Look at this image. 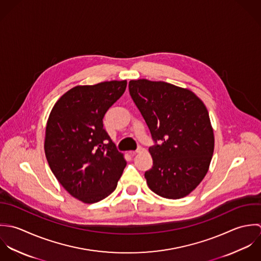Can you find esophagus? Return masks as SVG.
I'll return each mask as SVG.
<instances>
[{"instance_id":"esophagus-1","label":"esophagus","mask_w":261,"mask_h":261,"mask_svg":"<svg viewBox=\"0 0 261 261\" xmlns=\"http://www.w3.org/2000/svg\"><path fill=\"white\" fill-rule=\"evenodd\" d=\"M141 151H143V148L139 147V148H137V149H136V150H134V151H130L129 153H130L131 155H135L136 153H139V152H141Z\"/></svg>"}]
</instances>
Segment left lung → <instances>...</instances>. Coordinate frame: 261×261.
Masks as SVG:
<instances>
[{
    "instance_id": "1",
    "label": "left lung",
    "mask_w": 261,
    "mask_h": 261,
    "mask_svg": "<svg viewBox=\"0 0 261 261\" xmlns=\"http://www.w3.org/2000/svg\"><path fill=\"white\" fill-rule=\"evenodd\" d=\"M129 93L150 131L152 168L149 189L166 199H180L205 177L214 152L208 110L190 90L164 82H129Z\"/></svg>"
}]
</instances>
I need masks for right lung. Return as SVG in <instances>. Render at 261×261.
Segmentation results:
<instances>
[{
  "label": "right lung",
  "mask_w": 261,
  "mask_h": 261,
  "mask_svg": "<svg viewBox=\"0 0 261 261\" xmlns=\"http://www.w3.org/2000/svg\"><path fill=\"white\" fill-rule=\"evenodd\" d=\"M126 86V81H112L74 87L49 115L44 143L48 164L60 185L84 203L94 204L111 195L126 166L103 124L105 114Z\"/></svg>",
  "instance_id": "1"
}]
</instances>
